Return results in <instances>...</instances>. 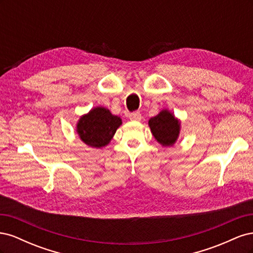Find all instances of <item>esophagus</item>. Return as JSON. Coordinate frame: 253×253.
Wrapping results in <instances>:
<instances>
[{
  "label": "esophagus",
  "instance_id": "1",
  "mask_svg": "<svg viewBox=\"0 0 253 253\" xmlns=\"http://www.w3.org/2000/svg\"><path fill=\"white\" fill-rule=\"evenodd\" d=\"M128 118L133 120V121H139L141 119V114L138 112H135V113H131L129 114Z\"/></svg>",
  "mask_w": 253,
  "mask_h": 253
}]
</instances>
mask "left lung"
Instances as JSON below:
<instances>
[{
	"label": "left lung",
	"instance_id": "1",
	"mask_svg": "<svg viewBox=\"0 0 253 253\" xmlns=\"http://www.w3.org/2000/svg\"><path fill=\"white\" fill-rule=\"evenodd\" d=\"M149 126L155 139L166 147L173 145L178 138L179 121L169 111L164 110L157 116L151 118Z\"/></svg>",
	"mask_w": 253,
	"mask_h": 253
}]
</instances>
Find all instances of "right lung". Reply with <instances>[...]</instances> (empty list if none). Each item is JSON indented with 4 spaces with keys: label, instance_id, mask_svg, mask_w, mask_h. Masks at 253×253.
Here are the masks:
<instances>
[{
    "label": "right lung",
    "instance_id": "obj_1",
    "mask_svg": "<svg viewBox=\"0 0 253 253\" xmlns=\"http://www.w3.org/2000/svg\"><path fill=\"white\" fill-rule=\"evenodd\" d=\"M121 124V119L108 109L95 108L80 118L77 132L89 147L102 148L111 141Z\"/></svg>",
    "mask_w": 253,
    "mask_h": 253
}]
</instances>
